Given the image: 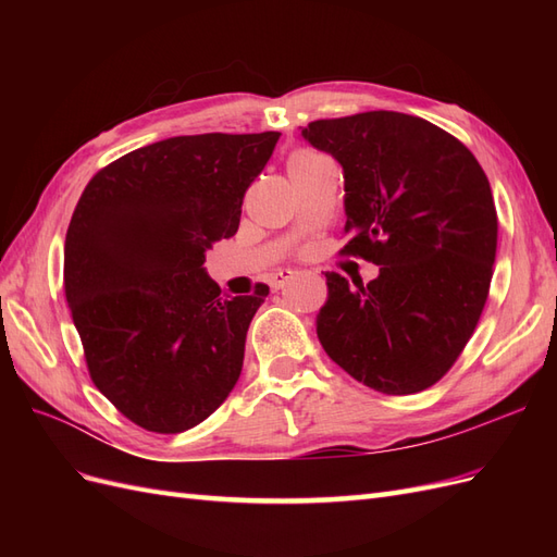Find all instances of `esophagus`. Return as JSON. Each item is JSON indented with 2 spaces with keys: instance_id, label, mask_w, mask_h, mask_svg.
<instances>
[{
  "instance_id": "obj_1",
  "label": "esophagus",
  "mask_w": 557,
  "mask_h": 557,
  "mask_svg": "<svg viewBox=\"0 0 557 557\" xmlns=\"http://www.w3.org/2000/svg\"><path fill=\"white\" fill-rule=\"evenodd\" d=\"M295 276H297V272H290V269H281V272L274 274V278H272V288L274 290L285 288V285H288Z\"/></svg>"
}]
</instances>
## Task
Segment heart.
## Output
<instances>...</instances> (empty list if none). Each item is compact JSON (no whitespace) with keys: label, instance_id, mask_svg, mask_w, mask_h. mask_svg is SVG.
Masks as SVG:
<instances>
[{"label":"heart","instance_id":"b5f03b06","mask_svg":"<svg viewBox=\"0 0 557 557\" xmlns=\"http://www.w3.org/2000/svg\"><path fill=\"white\" fill-rule=\"evenodd\" d=\"M313 153H299V156H295V158H311Z\"/></svg>","mask_w":557,"mask_h":557}]
</instances>
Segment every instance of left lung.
I'll return each instance as SVG.
<instances>
[{
  "label": "left lung",
  "mask_w": 557,
  "mask_h": 557,
  "mask_svg": "<svg viewBox=\"0 0 557 557\" xmlns=\"http://www.w3.org/2000/svg\"><path fill=\"white\" fill-rule=\"evenodd\" d=\"M344 166V256L379 264L367 285L325 272L315 318L327 356L385 395L440 381L476 330L497 250L493 190L471 150L423 117L367 111L301 129Z\"/></svg>",
  "instance_id": "8db88e82"
}]
</instances>
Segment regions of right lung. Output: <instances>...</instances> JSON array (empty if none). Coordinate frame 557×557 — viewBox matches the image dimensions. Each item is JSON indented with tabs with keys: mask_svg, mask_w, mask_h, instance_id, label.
Listing matches in <instances>:
<instances>
[{
	"mask_svg": "<svg viewBox=\"0 0 557 557\" xmlns=\"http://www.w3.org/2000/svg\"><path fill=\"white\" fill-rule=\"evenodd\" d=\"M278 132L193 134L132 150L83 190L64 242V295L97 391L132 423L176 434L239 381L269 295L227 297L205 252L239 230Z\"/></svg>",
	"mask_w": 557,
	"mask_h": 557,
	"instance_id": "right-lung-1",
	"label": "right lung"
}]
</instances>
